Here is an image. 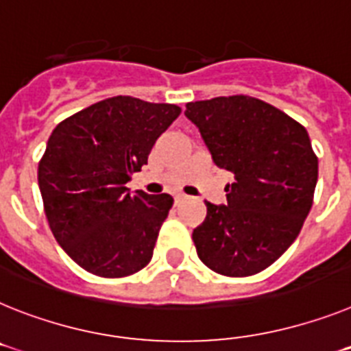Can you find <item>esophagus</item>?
<instances>
[{
  "mask_svg": "<svg viewBox=\"0 0 351 351\" xmlns=\"http://www.w3.org/2000/svg\"><path fill=\"white\" fill-rule=\"evenodd\" d=\"M184 199H186V195H184V193H173V202H176V204H181Z\"/></svg>",
  "mask_w": 351,
  "mask_h": 351,
  "instance_id": "34e87169",
  "label": "esophagus"
}]
</instances>
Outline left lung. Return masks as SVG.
I'll use <instances>...</instances> for the list:
<instances>
[{"instance_id":"8db88e82","label":"left lung","mask_w":351,"mask_h":351,"mask_svg":"<svg viewBox=\"0 0 351 351\" xmlns=\"http://www.w3.org/2000/svg\"><path fill=\"white\" fill-rule=\"evenodd\" d=\"M217 167L234 173L227 204L208 206L193 229L197 256L227 277L259 274L300 234L318 182L309 134L291 117L248 95L186 104Z\"/></svg>"}]
</instances>
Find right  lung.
<instances>
[{
  "label": "right lung",
  "mask_w": 351,
  "mask_h": 351,
  "mask_svg": "<svg viewBox=\"0 0 351 351\" xmlns=\"http://www.w3.org/2000/svg\"><path fill=\"white\" fill-rule=\"evenodd\" d=\"M181 108L117 95L56 125L38 163L49 227L74 263L99 277L133 275L149 265L173 199L125 184Z\"/></svg>",
  "instance_id": "1"
}]
</instances>
